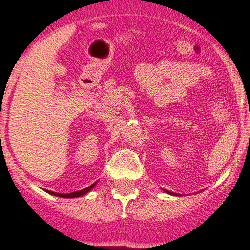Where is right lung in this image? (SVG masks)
<instances>
[{"label": "right lung", "mask_w": 250, "mask_h": 250, "mask_svg": "<svg viewBox=\"0 0 250 250\" xmlns=\"http://www.w3.org/2000/svg\"><path fill=\"white\" fill-rule=\"evenodd\" d=\"M95 184H97V183L92 184V185L88 186V188H83V190H81V191H76V192H71V193H57V192L53 193V192H52V193H53V195H54V196H59V197H66V198L81 197V196H83V195H85V193H87V192H89V191L92 190L93 188H94Z\"/></svg>", "instance_id": "right-lung-1"}]
</instances>
